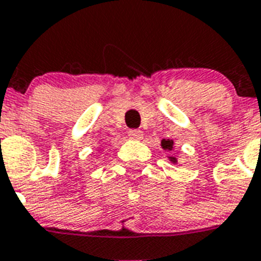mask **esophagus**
Masks as SVG:
<instances>
[{"instance_id": "obj_1", "label": "esophagus", "mask_w": 261, "mask_h": 261, "mask_svg": "<svg viewBox=\"0 0 261 261\" xmlns=\"http://www.w3.org/2000/svg\"><path fill=\"white\" fill-rule=\"evenodd\" d=\"M128 137H130L131 139L139 141V139H142V138H143V134H142V131H139V130H130L128 131Z\"/></svg>"}]
</instances>
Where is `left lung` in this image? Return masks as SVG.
I'll return each mask as SVG.
<instances>
[{
	"label": "left lung",
	"instance_id": "1",
	"mask_svg": "<svg viewBox=\"0 0 261 261\" xmlns=\"http://www.w3.org/2000/svg\"><path fill=\"white\" fill-rule=\"evenodd\" d=\"M161 146H162V149L164 150H167V151H171V150L174 149V142H173V139H162V142H161ZM169 158V161H170L171 164H177V158L175 156H167Z\"/></svg>",
	"mask_w": 261,
	"mask_h": 261
}]
</instances>
